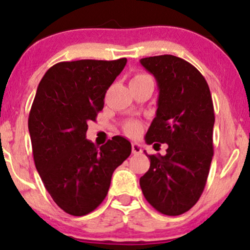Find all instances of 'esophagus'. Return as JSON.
Returning <instances> with one entry per match:
<instances>
[{"instance_id":"1","label":"esophagus","mask_w":250,"mask_h":250,"mask_svg":"<svg viewBox=\"0 0 250 250\" xmlns=\"http://www.w3.org/2000/svg\"><path fill=\"white\" fill-rule=\"evenodd\" d=\"M131 151H133V154H141L142 153L141 145H139V143L134 142L133 145H131Z\"/></svg>"}]
</instances>
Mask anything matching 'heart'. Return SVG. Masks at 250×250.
I'll list each match as a JSON object with an SVG mask.
<instances>
[{
	"label": "heart",
	"instance_id": "obj_1",
	"mask_svg": "<svg viewBox=\"0 0 250 250\" xmlns=\"http://www.w3.org/2000/svg\"><path fill=\"white\" fill-rule=\"evenodd\" d=\"M145 76H147V75H143V74H139V75L135 76L133 80H135V79H141V77H145ZM125 133H127L128 135H130V136H137V135L141 133V130H142L141 122L136 121V120L128 122L127 125H125Z\"/></svg>",
	"mask_w": 250,
	"mask_h": 250
}]
</instances>
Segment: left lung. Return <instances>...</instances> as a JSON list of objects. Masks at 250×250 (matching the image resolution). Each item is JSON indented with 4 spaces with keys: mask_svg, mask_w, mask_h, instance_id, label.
Segmentation results:
<instances>
[{
    "mask_svg": "<svg viewBox=\"0 0 250 250\" xmlns=\"http://www.w3.org/2000/svg\"><path fill=\"white\" fill-rule=\"evenodd\" d=\"M140 62L160 90L156 116L145 140L168 145L165 156L146 153L150 167L140 186L157 211L176 216L199 201L207 182L214 154L213 100L205 77L185 60L160 55Z\"/></svg>",
    "mask_w": 250,
    "mask_h": 250,
    "instance_id": "left-lung-1",
    "label": "left lung"
}]
</instances>
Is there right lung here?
<instances>
[{"label": "right lung", "instance_id": "obj_1", "mask_svg": "<svg viewBox=\"0 0 250 250\" xmlns=\"http://www.w3.org/2000/svg\"><path fill=\"white\" fill-rule=\"evenodd\" d=\"M125 63L127 59L60 62L37 87L28 119L34 161L56 205L74 216L101 205L114 170L131 153L122 136L100 148L85 139L88 122L103 109L105 93Z\"/></svg>", "mask_w": 250, "mask_h": 250}]
</instances>
